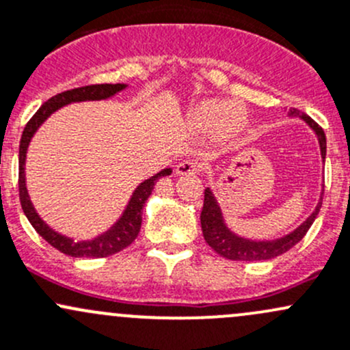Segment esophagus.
I'll use <instances>...</instances> for the list:
<instances>
[{"label":"esophagus","instance_id":"1","mask_svg":"<svg viewBox=\"0 0 350 350\" xmlns=\"http://www.w3.org/2000/svg\"><path fill=\"white\" fill-rule=\"evenodd\" d=\"M200 172V164L194 163V161H181L176 165V174L178 176H186V174H196Z\"/></svg>","mask_w":350,"mask_h":350}]
</instances>
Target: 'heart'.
I'll use <instances>...</instances> for the list:
<instances>
[{"label": "heart", "mask_w": 350, "mask_h": 350, "mask_svg": "<svg viewBox=\"0 0 350 350\" xmlns=\"http://www.w3.org/2000/svg\"><path fill=\"white\" fill-rule=\"evenodd\" d=\"M191 120L198 129H223L224 132H238L245 127L246 117L234 104L218 98H209L191 109Z\"/></svg>", "instance_id": "1"}]
</instances>
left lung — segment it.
<instances>
[{
	"label": "left lung",
	"instance_id": "obj_1",
	"mask_svg": "<svg viewBox=\"0 0 350 350\" xmlns=\"http://www.w3.org/2000/svg\"><path fill=\"white\" fill-rule=\"evenodd\" d=\"M290 117H300L301 120L310 126L312 131L317 134L319 144H321V154L322 159L325 161V152H327V141L325 134H323V129L315 122L314 119H310L308 116L301 113L300 110L290 109L288 112ZM323 191V189H322ZM322 194L319 204L315 206V211L300 224L299 228L292 231V233L285 234V237L277 238V240H248V238H243L234 234L230 228L226 226L223 219L221 208H219L218 201H216L215 194L209 187L204 189V204L203 211H201V228H203V237L206 243L215 250L218 255L224 256L228 260H237V262H258V260H271L275 256H280L283 253L288 252L290 248L299 243L301 238L307 234L308 228L312 226V223L317 218L319 211H321L322 206Z\"/></svg>",
	"mask_w": 350,
	"mask_h": 350
}]
</instances>
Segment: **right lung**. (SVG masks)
<instances>
[{"mask_svg": "<svg viewBox=\"0 0 350 350\" xmlns=\"http://www.w3.org/2000/svg\"><path fill=\"white\" fill-rule=\"evenodd\" d=\"M127 85L126 83H100V85H85L79 88H72V90L62 92V94L55 95L49 98L45 104L36 110L35 116L28 120L27 127H25L23 135L20 141V174H18V187H20V201L23 213L27 215L28 221L35 228L36 233L50 243L53 248L58 252L65 253L68 256H75V258H104V256L119 253L120 250L127 248L132 241L137 238L139 231H141L142 224V208H144L147 198L152 193L154 186L164 176H169L172 172L171 167L163 169L161 172L154 174L152 178L146 179L141 183L135 191L132 193L131 201H129L127 208L124 209L122 216L117 219V223L112 228H109L105 233L98 234L94 240L87 241H73L72 238L64 237V234L57 233L55 230L43 221L38 216V213L33 208L31 201H29L27 181H25V159H27V150L31 141L33 134L38 131V127L45 122L46 119L64 105L72 104V102H85V100H104V98L112 97L117 92L124 90Z\"/></svg>", "mask_w": 350, "mask_h": 350, "instance_id": "1", "label": "right lung"}]
</instances>
